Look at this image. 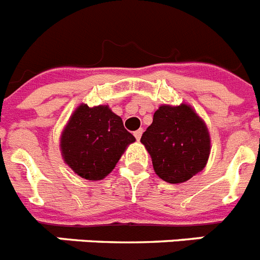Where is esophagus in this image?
<instances>
[{"mask_svg":"<svg viewBox=\"0 0 260 260\" xmlns=\"http://www.w3.org/2000/svg\"><path fill=\"white\" fill-rule=\"evenodd\" d=\"M142 134H143V128H139V130L134 132V137L137 138V141H139V139H141Z\"/></svg>","mask_w":260,"mask_h":260,"instance_id":"34e87169","label":"esophagus"}]
</instances>
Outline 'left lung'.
I'll use <instances>...</instances> for the list:
<instances>
[{
  "mask_svg": "<svg viewBox=\"0 0 260 260\" xmlns=\"http://www.w3.org/2000/svg\"><path fill=\"white\" fill-rule=\"evenodd\" d=\"M141 142L153 171L169 183H182L206 167L211 138L206 122L190 105H160Z\"/></svg>",
  "mask_w": 260,
  "mask_h": 260,
  "instance_id": "left-lung-1",
  "label": "left lung"
}]
</instances>
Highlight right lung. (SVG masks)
Here are the masks:
<instances>
[{"label": "right lung", "mask_w": 260, "mask_h": 260, "mask_svg": "<svg viewBox=\"0 0 260 260\" xmlns=\"http://www.w3.org/2000/svg\"><path fill=\"white\" fill-rule=\"evenodd\" d=\"M134 135L108 105L80 104L62 130L59 150L65 164L88 181L103 180L113 171Z\"/></svg>", "instance_id": "add662e5"}]
</instances>
